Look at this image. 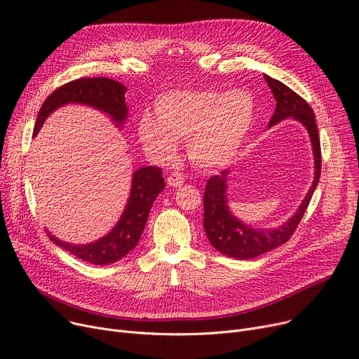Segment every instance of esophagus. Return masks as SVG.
<instances>
[{"label":"esophagus","instance_id":"esophagus-1","mask_svg":"<svg viewBox=\"0 0 359 359\" xmlns=\"http://www.w3.org/2000/svg\"><path fill=\"white\" fill-rule=\"evenodd\" d=\"M183 183H184V177H183L182 173L175 172L167 177V184L172 186V187H180V186H183Z\"/></svg>","mask_w":359,"mask_h":359}]
</instances>
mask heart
<instances>
[{
  "label": "heart",
  "instance_id": "obj_1",
  "mask_svg": "<svg viewBox=\"0 0 359 359\" xmlns=\"http://www.w3.org/2000/svg\"><path fill=\"white\" fill-rule=\"evenodd\" d=\"M253 122L255 100L244 90H172L156 100V116H140L138 137L160 163L173 161L179 141H186L198 168L215 170L236 160Z\"/></svg>",
  "mask_w": 359,
  "mask_h": 359
}]
</instances>
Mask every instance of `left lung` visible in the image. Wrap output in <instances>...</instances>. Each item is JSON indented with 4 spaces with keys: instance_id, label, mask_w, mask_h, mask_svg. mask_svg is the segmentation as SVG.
I'll return each instance as SVG.
<instances>
[{
    "instance_id": "1",
    "label": "left lung",
    "mask_w": 359,
    "mask_h": 359,
    "mask_svg": "<svg viewBox=\"0 0 359 359\" xmlns=\"http://www.w3.org/2000/svg\"><path fill=\"white\" fill-rule=\"evenodd\" d=\"M263 77H265V81L272 90L276 100V107L269 121V128L279 123L280 121L292 118L307 129L314 156V179L295 214L291 215V218H288V221L284 224L278 225L276 229H255L250 224L238 219L231 212L227 198L230 170H222L221 175L212 176L208 180L203 195L205 233L208 236L212 248H215L219 253L241 260L253 259L269 250H273L291 238L307 210L318 184L320 172H322L320 138L313 109L303 97H299L295 91L287 87L284 83L269 77L266 74Z\"/></svg>"
}]
</instances>
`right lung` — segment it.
Instances as JSON below:
<instances>
[{
    "label": "right lung",
    "instance_id": "right-lung-1",
    "mask_svg": "<svg viewBox=\"0 0 359 359\" xmlns=\"http://www.w3.org/2000/svg\"><path fill=\"white\" fill-rule=\"evenodd\" d=\"M126 87L111 79H80L56 88L43 102L39 115L36 118L33 137L41 130L43 122L58 107L65 104H84L97 109L122 128L128 118L125 103ZM163 170L147 165L135 170L132 175L130 192L125 210L106 236L88 244H72L56 238L48 231L49 238L67 252L93 265H109L125 257L134 249L145 229L148 214L158 194L164 189Z\"/></svg>",
    "mask_w": 359,
    "mask_h": 359
}]
</instances>
